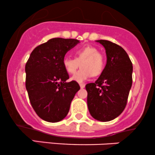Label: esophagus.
Masks as SVG:
<instances>
[{
    "label": "esophagus",
    "mask_w": 155,
    "mask_h": 155,
    "mask_svg": "<svg viewBox=\"0 0 155 155\" xmlns=\"http://www.w3.org/2000/svg\"><path fill=\"white\" fill-rule=\"evenodd\" d=\"M80 87H81V89H84L85 87V84H80Z\"/></svg>",
    "instance_id": "34e87169"
}]
</instances>
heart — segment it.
<instances>
[{"label": "heart", "instance_id": "b5f03b06", "mask_svg": "<svg viewBox=\"0 0 155 155\" xmlns=\"http://www.w3.org/2000/svg\"><path fill=\"white\" fill-rule=\"evenodd\" d=\"M74 55V59L66 57L63 60V68L70 74H74L81 64V69L72 76V81L81 84L92 75H99L103 71L104 58L96 48L91 45L84 46L77 49Z\"/></svg>", "mask_w": 155, "mask_h": 155}]
</instances>
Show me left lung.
<instances>
[{"mask_svg":"<svg viewBox=\"0 0 155 155\" xmlns=\"http://www.w3.org/2000/svg\"><path fill=\"white\" fill-rule=\"evenodd\" d=\"M104 47L107 64L95 83L86 85L91 116L101 122L116 119L125 110L132 86L133 66L121 46L107 40H97Z\"/></svg>","mask_w":155,"mask_h":155,"instance_id":"8db88e82","label":"left lung"}]
</instances>
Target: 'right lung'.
I'll return each instance as SVG.
<instances>
[{
	"instance_id": "add662e5",
	"label": "right lung",
	"mask_w": 155,
	"mask_h": 155,
	"mask_svg": "<svg viewBox=\"0 0 155 155\" xmlns=\"http://www.w3.org/2000/svg\"><path fill=\"white\" fill-rule=\"evenodd\" d=\"M79 40L54 38L35 48L25 66L26 89L36 114L48 122L64 119L80 86L69 78L63 60Z\"/></svg>"
}]
</instances>
